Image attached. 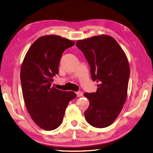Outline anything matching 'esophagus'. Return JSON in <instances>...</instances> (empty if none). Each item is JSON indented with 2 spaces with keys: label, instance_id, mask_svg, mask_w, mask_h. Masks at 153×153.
<instances>
[{
  "label": "esophagus",
  "instance_id": "obj_1",
  "mask_svg": "<svg viewBox=\"0 0 153 153\" xmlns=\"http://www.w3.org/2000/svg\"><path fill=\"white\" fill-rule=\"evenodd\" d=\"M76 94H77V97H81L83 96V92L81 91H78L76 92Z\"/></svg>",
  "mask_w": 153,
  "mask_h": 153
}]
</instances>
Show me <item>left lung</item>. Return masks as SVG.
<instances>
[{
    "label": "left lung",
    "instance_id": "8db88e82",
    "mask_svg": "<svg viewBox=\"0 0 153 153\" xmlns=\"http://www.w3.org/2000/svg\"><path fill=\"white\" fill-rule=\"evenodd\" d=\"M91 66L97 91L84 96L89 100L85 112L87 122L96 128L111 125L127 100L130 67L125 52L112 37L103 34L76 42Z\"/></svg>",
    "mask_w": 153,
    "mask_h": 153
}]
</instances>
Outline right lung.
<instances>
[{
	"instance_id": "obj_1",
	"label": "right lung",
	"mask_w": 153,
	"mask_h": 153,
	"mask_svg": "<svg viewBox=\"0 0 153 153\" xmlns=\"http://www.w3.org/2000/svg\"><path fill=\"white\" fill-rule=\"evenodd\" d=\"M75 42L56 35L38 38L30 47L22 61L21 81L23 98L30 116L46 131L62 123L69 102L76 98L72 91H61L52 86L59 73V65L65 50Z\"/></svg>"
}]
</instances>
